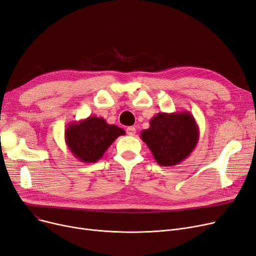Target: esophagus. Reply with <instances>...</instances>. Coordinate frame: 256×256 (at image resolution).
I'll list each match as a JSON object with an SVG mask.
<instances>
[{
    "label": "esophagus",
    "instance_id": "34e87169",
    "mask_svg": "<svg viewBox=\"0 0 256 256\" xmlns=\"http://www.w3.org/2000/svg\"><path fill=\"white\" fill-rule=\"evenodd\" d=\"M126 134L130 135V136H135V134H136V128L128 126L126 128Z\"/></svg>",
    "mask_w": 256,
    "mask_h": 256
}]
</instances>
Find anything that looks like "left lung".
Segmentation results:
<instances>
[{
    "label": "left lung",
    "mask_w": 256,
    "mask_h": 256,
    "mask_svg": "<svg viewBox=\"0 0 256 256\" xmlns=\"http://www.w3.org/2000/svg\"><path fill=\"white\" fill-rule=\"evenodd\" d=\"M198 126L190 112H160L150 120L140 138L161 166H174L185 160L196 146Z\"/></svg>",
    "instance_id": "8db88e82"
}]
</instances>
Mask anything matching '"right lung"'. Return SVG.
Segmentation results:
<instances>
[{
    "label": "right lung",
    "instance_id": "1",
    "mask_svg": "<svg viewBox=\"0 0 256 256\" xmlns=\"http://www.w3.org/2000/svg\"><path fill=\"white\" fill-rule=\"evenodd\" d=\"M124 134V130L108 124L102 117L90 116L68 124L64 140L76 159L84 163H95L102 158L110 144Z\"/></svg>",
    "mask_w": 256,
    "mask_h": 256
}]
</instances>
